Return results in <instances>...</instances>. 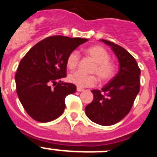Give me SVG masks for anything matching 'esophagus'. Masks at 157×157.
I'll use <instances>...</instances> for the list:
<instances>
[{
  "label": "esophagus",
  "mask_w": 157,
  "mask_h": 157,
  "mask_svg": "<svg viewBox=\"0 0 157 157\" xmlns=\"http://www.w3.org/2000/svg\"><path fill=\"white\" fill-rule=\"evenodd\" d=\"M84 90L82 88H81V87H77V91L78 92H82V91Z\"/></svg>",
  "instance_id": "obj_1"
}]
</instances>
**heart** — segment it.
I'll return each instance as SVG.
<instances>
[{
	"instance_id": "1",
	"label": "heart",
	"mask_w": 157,
	"mask_h": 157,
	"mask_svg": "<svg viewBox=\"0 0 157 157\" xmlns=\"http://www.w3.org/2000/svg\"><path fill=\"white\" fill-rule=\"evenodd\" d=\"M85 53L94 60V66L91 68V73L98 76L101 82H106L114 77L116 75V66L109 60V53L103 47L94 45L85 50ZM79 61V55L76 51H73L67 58V67L70 70H75ZM68 81L78 87H90L97 82V78L94 75H85L79 71L71 73L68 75Z\"/></svg>"
}]
</instances>
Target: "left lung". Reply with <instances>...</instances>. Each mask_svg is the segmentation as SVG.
Listing matches in <instances>:
<instances>
[{
  "mask_svg": "<svg viewBox=\"0 0 157 157\" xmlns=\"http://www.w3.org/2000/svg\"><path fill=\"white\" fill-rule=\"evenodd\" d=\"M115 52L120 69L101 90H93L94 100L86 107V115L94 123L110 126L120 122L132 108L140 90L141 70L136 59L125 48L101 39Z\"/></svg>",
  "mask_w": 157,
  "mask_h": 157,
  "instance_id": "left-lung-1",
  "label": "left lung"
}]
</instances>
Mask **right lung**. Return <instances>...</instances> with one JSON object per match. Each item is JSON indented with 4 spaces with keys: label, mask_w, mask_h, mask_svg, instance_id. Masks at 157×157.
Returning <instances> with one entry per match:
<instances>
[{
    "label": "right lung",
    "mask_w": 157,
    "mask_h": 157,
    "mask_svg": "<svg viewBox=\"0 0 157 157\" xmlns=\"http://www.w3.org/2000/svg\"><path fill=\"white\" fill-rule=\"evenodd\" d=\"M87 41L60 35L48 37L32 47L21 59L15 75L16 93L34 120L46 123L63 114L65 98L76 91L74 84L60 81L67 75V58ZM52 84L56 86L52 88Z\"/></svg>",
    "instance_id": "right-lung-1"
}]
</instances>
